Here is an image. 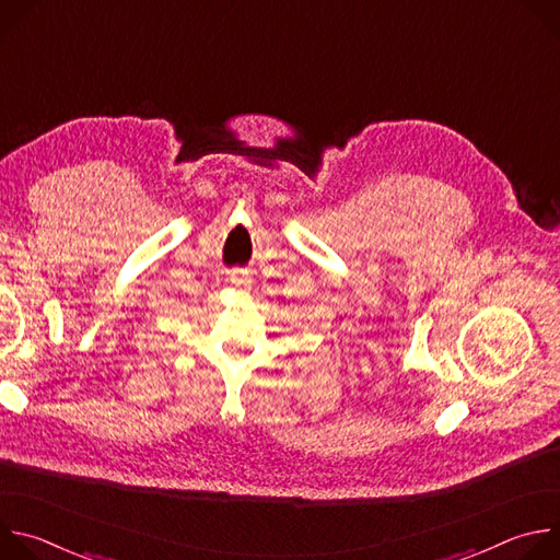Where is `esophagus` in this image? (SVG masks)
<instances>
[{"label":"esophagus","instance_id":"1","mask_svg":"<svg viewBox=\"0 0 560 560\" xmlns=\"http://www.w3.org/2000/svg\"><path fill=\"white\" fill-rule=\"evenodd\" d=\"M230 283L236 285V288H250V283H253L250 272L248 270H232L230 272Z\"/></svg>","mask_w":560,"mask_h":560}]
</instances>
